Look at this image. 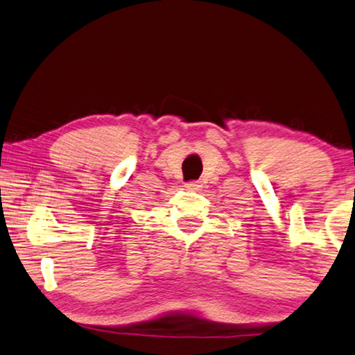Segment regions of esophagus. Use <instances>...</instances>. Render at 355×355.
Here are the masks:
<instances>
[{
	"label": "esophagus",
	"mask_w": 355,
	"mask_h": 355,
	"mask_svg": "<svg viewBox=\"0 0 355 355\" xmlns=\"http://www.w3.org/2000/svg\"><path fill=\"white\" fill-rule=\"evenodd\" d=\"M185 189H189V190H200L201 189V184L198 181H190V182L185 184Z\"/></svg>",
	"instance_id": "esophagus-1"
}]
</instances>
